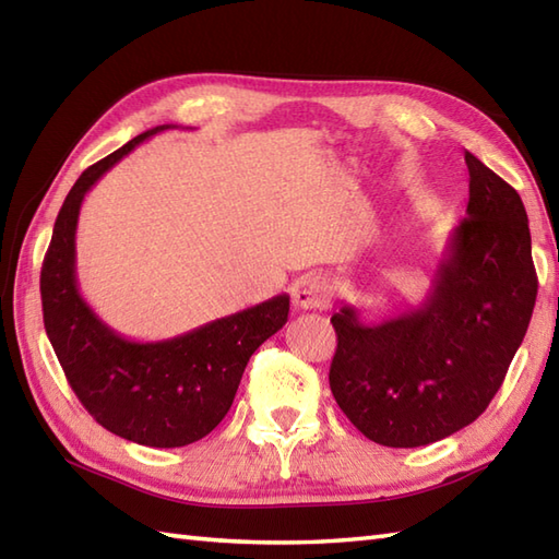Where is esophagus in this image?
Here are the masks:
<instances>
[{
  "label": "esophagus",
  "instance_id": "34e87169",
  "mask_svg": "<svg viewBox=\"0 0 559 559\" xmlns=\"http://www.w3.org/2000/svg\"><path fill=\"white\" fill-rule=\"evenodd\" d=\"M326 283L319 276H302L293 286V302L298 310H322L326 307Z\"/></svg>",
  "mask_w": 559,
  "mask_h": 559
}]
</instances>
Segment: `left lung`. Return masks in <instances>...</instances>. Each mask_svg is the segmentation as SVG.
Here are the masks:
<instances>
[{
    "label": "left lung",
    "mask_w": 559,
    "mask_h": 559,
    "mask_svg": "<svg viewBox=\"0 0 559 559\" xmlns=\"http://www.w3.org/2000/svg\"><path fill=\"white\" fill-rule=\"evenodd\" d=\"M466 165V218L451 228L425 300L379 324L353 305L331 317V394L377 444L425 447L471 425L526 336L538 278L524 201L468 151Z\"/></svg>",
    "instance_id": "left-lung-1"
}]
</instances>
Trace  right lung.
Segmentation results:
<instances>
[{
    "label": "right lung",
    "instance_id": "right-lung-1",
    "mask_svg": "<svg viewBox=\"0 0 559 559\" xmlns=\"http://www.w3.org/2000/svg\"><path fill=\"white\" fill-rule=\"evenodd\" d=\"M165 129L170 124L148 129L81 173L55 221L40 295L47 338L83 408L129 442L175 449L206 437L225 418L252 353L288 322L290 298L283 293L163 341L124 338L81 298L76 225L83 197L129 151Z\"/></svg>",
    "mask_w": 559,
    "mask_h": 559
}]
</instances>
